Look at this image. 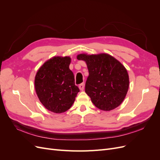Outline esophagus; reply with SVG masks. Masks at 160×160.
Segmentation results:
<instances>
[{
  "label": "esophagus",
  "instance_id": "esophagus-1",
  "mask_svg": "<svg viewBox=\"0 0 160 160\" xmlns=\"http://www.w3.org/2000/svg\"><path fill=\"white\" fill-rule=\"evenodd\" d=\"M84 87H85V84L84 83H81L79 85V88L81 91H83L84 89Z\"/></svg>",
  "mask_w": 160,
  "mask_h": 160
}]
</instances>
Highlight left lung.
<instances>
[{"label": "left lung", "instance_id": "left-lung-1", "mask_svg": "<svg viewBox=\"0 0 160 160\" xmlns=\"http://www.w3.org/2000/svg\"><path fill=\"white\" fill-rule=\"evenodd\" d=\"M79 60L86 62L89 76L85 92L97 108L112 110L122 103L129 88V76L124 66L108 54H80Z\"/></svg>", "mask_w": 160, "mask_h": 160}]
</instances>
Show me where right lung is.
<instances>
[{"mask_svg": "<svg viewBox=\"0 0 160 160\" xmlns=\"http://www.w3.org/2000/svg\"><path fill=\"white\" fill-rule=\"evenodd\" d=\"M70 62L69 57H55L45 62L37 72V95L42 104L52 112L61 113L70 109L79 92L69 69Z\"/></svg>", "mask_w": 160, "mask_h": 160, "instance_id": "1", "label": "right lung"}]
</instances>
